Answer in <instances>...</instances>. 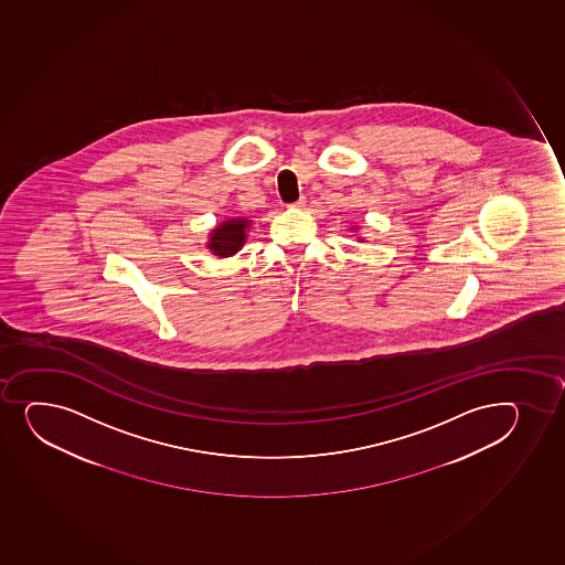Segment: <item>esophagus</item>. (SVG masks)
Segmentation results:
<instances>
[{
  "label": "esophagus",
  "instance_id": "esophagus-1",
  "mask_svg": "<svg viewBox=\"0 0 565 565\" xmlns=\"http://www.w3.org/2000/svg\"><path fill=\"white\" fill-rule=\"evenodd\" d=\"M305 204H307V199H305V196H299L294 204H290V209H303Z\"/></svg>",
  "mask_w": 565,
  "mask_h": 565
}]
</instances>
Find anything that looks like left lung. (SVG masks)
<instances>
[{"label": "left lung", "instance_id": "left-lung-1", "mask_svg": "<svg viewBox=\"0 0 565 565\" xmlns=\"http://www.w3.org/2000/svg\"><path fill=\"white\" fill-rule=\"evenodd\" d=\"M361 242H363V238H361Z\"/></svg>", "mask_w": 565, "mask_h": 565}]
</instances>
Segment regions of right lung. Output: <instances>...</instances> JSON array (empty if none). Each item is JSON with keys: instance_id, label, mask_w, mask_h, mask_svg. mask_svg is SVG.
I'll return each mask as SVG.
<instances>
[{"instance_id": "obj_1", "label": "right lung", "mask_w": 565, "mask_h": 565, "mask_svg": "<svg viewBox=\"0 0 565 565\" xmlns=\"http://www.w3.org/2000/svg\"><path fill=\"white\" fill-rule=\"evenodd\" d=\"M250 221L245 217L236 220H226L221 225L215 226L210 232L209 249L215 256L226 258V256L236 255L244 247L247 231H249Z\"/></svg>"}]
</instances>
